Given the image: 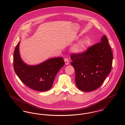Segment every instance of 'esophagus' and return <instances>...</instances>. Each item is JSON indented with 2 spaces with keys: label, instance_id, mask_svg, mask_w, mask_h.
<instances>
[{
  "label": "esophagus",
  "instance_id": "obj_1",
  "mask_svg": "<svg viewBox=\"0 0 125 125\" xmlns=\"http://www.w3.org/2000/svg\"><path fill=\"white\" fill-rule=\"evenodd\" d=\"M64 61H65V64L66 65H68L69 64V60H68L67 59L65 58V59H64Z\"/></svg>",
  "mask_w": 125,
  "mask_h": 125
}]
</instances>
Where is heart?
Instances as JSON below:
<instances>
[{
	"mask_svg": "<svg viewBox=\"0 0 125 125\" xmlns=\"http://www.w3.org/2000/svg\"><path fill=\"white\" fill-rule=\"evenodd\" d=\"M90 44V40L88 38H84L80 40L72 48V51L76 54H82L85 52Z\"/></svg>",
	"mask_w": 125,
	"mask_h": 125,
	"instance_id": "heart-1",
	"label": "heart"
}]
</instances>
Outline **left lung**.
<instances>
[{
    "label": "left lung",
    "mask_w": 125,
    "mask_h": 125,
    "mask_svg": "<svg viewBox=\"0 0 125 125\" xmlns=\"http://www.w3.org/2000/svg\"><path fill=\"white\" fill-rule=\"evenodd\" d=\"M71 59L75 72L78 88L84 92L97 89L110 73L113 55L107 37L89 47L82 54H72Z\"/></svg>",
    "instance_id": "8db88e82"
}]
</instances>
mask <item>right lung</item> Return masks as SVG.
I'll list each match as a JSON object with an SVG mask.
<instances>
[{
  "label": "right lung",
  "mask_w": 125,
  "mask_h": 125,
  "mask_svg": "<svg viewBox=\"0 0 125 125\" xmlns=\"http://www.w3.org/2000/svg\"><path fill=\"white\" fill-rule=\"evenodd\" d=\"M20 42L13 54L14 70L18 77L28 87L38 91L51 89L54 80L65 62L61 57L49 59L37 65H28L19 53Z\"/></svg>",
  "instance_id": "right-lung-1"
}]
</instances>
